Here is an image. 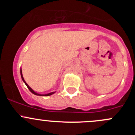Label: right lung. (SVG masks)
<instances>
[{
    "label": "right lung",
    "mask_w": 135,
    "mask_h": 135,
    "mask_svg": "<svg viewBox=\"0 0 135 135\" xmlns=\"http://www.w3.org/2000/svg\"><path fill=\"white\" fill-rule=\"evenodd\" d=\"M20 73H21V78H22V80H23V82L25 83V85H27V88H28V89H29V91H31V93H32L35 94V95H38V96H50V95H53V94L55 93V91H54V92H51V93H47V94H39V93H36V92H35V91H34L33 89H32V88H30V87L28 86V84H27V83H26V81H25V80H24L23 77L22 70H21H21H20Z\"/></svg>",
    "instance_id": "obj_1"
}]
</instances>
